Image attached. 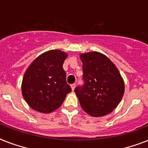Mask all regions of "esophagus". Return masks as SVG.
<instances>
[{"label": "esophagus", "mask_w": 148, "mask_h": 148, "mask_svg": "<svg viewBox=\"0 0 148 148\" xmlns=\"http://www.w3.org/2000/svg\"><path fill=\"white\" fill-rule=\"evenodd\" d=\"M71 87L72 90H74V89H75V87H76V84H71Z\"/></svg>", "instance_id": "1"}]
</instances>
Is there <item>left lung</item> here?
<instances>
[{
    "label": "left lung",
    "instance_id": "1",
    "mask_svg": "<svg viewBox=\"0 0 148 148\" xmlns=\"http://www.w3.org/2000/svg\"><path fill=\"white\" fill-rule=\"evenodd\" d=\"M83 63L84 84L75 88L81 106L93 117L112 112L124 93L121 75L112 61L99 52L80 55Z\"/></svg>",
    "mask_w": 148,
    "mask_h": 148
}]
</instances>
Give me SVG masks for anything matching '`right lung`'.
Wrapping results in <instances>:
<instances>
[{"mask_svg":"<svg viewBox=\"0 0 148 148\" xmlns=\"http://www.w3.org/2000/svg\"><path fill=\"white\" fill-rule=\"evenodd\" d=\"M67 54L51 50L36 58L24 73L22 95L32 109L48 114L60 108L71 88L63 64Z\"/></svg>","mask_w":148,"mask_h":148,"instance_id":"1","label":"right lung"}]
</instances>
